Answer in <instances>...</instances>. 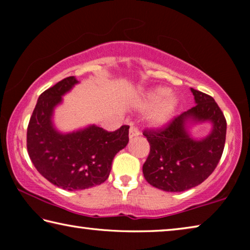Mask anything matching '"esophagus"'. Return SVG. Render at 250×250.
Wrapping results in <instances>:
<instances>
[{"label": "esophagus", "instance_id": "1", "mask_svg": "<svg viewBox=\"0 0 250 250\" xmlns=\"http://www.w3.org/2000/svg\"><path fill=\"white\" fill-rule=\"evenodd\" d=\"M139 134H140V132H139V130L135 128V126H131L130 130H129V138L130 139H133L135 137H138Z\"/></svg>", "mask_w": 250, "mask_h": 250}]
</instances>
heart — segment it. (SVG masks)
I'll return each instance as SVG.
<instances>
[{
	"mask_svg": "<svg viewBox=\"0 0 250 250\" xmlns=\"http://www.w3.org/2000/svg\"><path fill=\"white\" fill-rule=\"evenodd\" d=\"M145 107H155L149 116V122L153 126H162L172 119L177 108V100L171 96L167 88H156L147 95Z\"/></svg>",
	"mask_w": 250,
	"mask_h": 250,
	"instance_id": "b5f03b06",
	"label": "heart"
}]
</instances>
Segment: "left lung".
I'll return each instance as SVG.
<instances>
[{"label":"left lung","mask_w":250,"mask_h":250,"mask_svg":"<svg viewBox=\"0 0 250 250\" xmlns=\"http://www.w3.org/2000/svg\"><path fill=\"white\" fill-rule=\"evenodd\" d=\"M195 105L159 130H145L150 153L143 164L145 179L166 192H183L208 177L222 158L226 119L210 96L191 88ZM210 122L212 131L196 141L189 134L192 124Z\"/></svg>","instance_id":"left-lung-1"}]
</instances>
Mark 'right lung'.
Masks as SVG:
<instances>
[{
	"label": "right lung",
	"instance_id": "add662e5",
	"mask_svg": "<svg viewBox=\"0 0 250 250\" xmlns=\"http://www.w3.org/2000/svg\"><path fill=\"white\" fill-rule=\"evenodd\" d=\"M78 80L67 77L39 97L27 126L31 161L50 183L67 191L89 188L108 179L115 155L129 142V126L108 132L90 125L73 132L55 128L54 110Z\"/></svg>",
	"mask_w": 250,
	"mask_h": 250
}]
</instances>
